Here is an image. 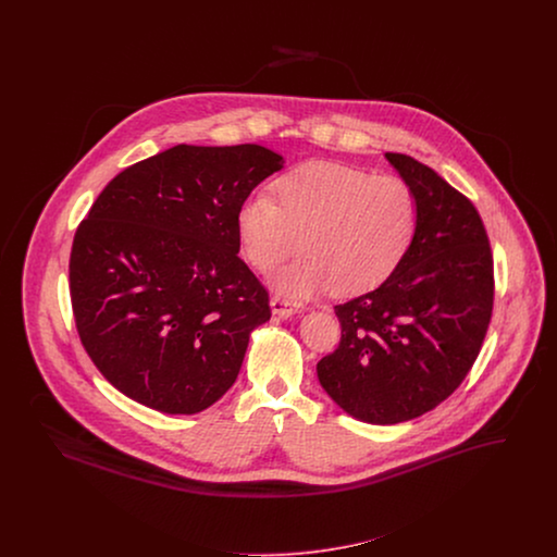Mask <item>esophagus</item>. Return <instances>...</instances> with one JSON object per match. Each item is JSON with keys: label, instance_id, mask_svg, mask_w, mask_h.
<instances>
[{"label": "esophagus", "instance_id": "34e87169", "mask_svg": "<svg viewBox=\"0 0 557 557\" xmlns=\"http://www.w3.org/2000/svg\"><path fill=\"white\" fill-rule=\"evenodd\" d=\"M269 305H271L273 315H277V318L286 319L296 315V313H302V307H300V305H292L290 300L280 298V296H273Z\"/></svg>", "mask_w": 557, "mask_h": 557}]
</instances>
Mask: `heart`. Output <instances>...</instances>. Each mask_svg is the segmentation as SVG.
I'll return each instance as SVG.
<instances>
[{
    "instance_id": "1",
    "label": "heart",
    "mask_w": 557,
    "mask_h": 557,
    "mask_svg": "<svg viewBox=\"0 0 557 557\" xmlns=\"http://www.w3.org/2000/svg\"><path fill=\"white\" fill-rule=\"evenodd\" d=\"M238 211V236L250 265L267 271L300 246L307 255L269 275L288 300L323 292L357 294L380 286L403 261L418 232V198L395 175L315 160Z\"/></svg>"
}]
</instances>
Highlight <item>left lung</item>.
Wrapping results in <instances>:
<instances>
[{"instance_id": "left-lung-1", "label": "left lung", "mask_w": 557, "mask_h": 557, "mask_svg": "<svg viewBox=\"0 0 557 557\" xmlns=\"http://www.w3.org/2000/svg\"><path fill=\"white\" fill-rule=\"evenodd\" d=\"M384 159L418 198V232L375 290L334 307L341 345L318 363L327 397L375 425L409 422L449 397L493 311V257L474 205L422 162Z\"/></svg>"}]
</instances>
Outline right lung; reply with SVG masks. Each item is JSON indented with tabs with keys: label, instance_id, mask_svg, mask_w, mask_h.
Wrapping results in <instances>:
<instances>
[{
	"label": "right lung",
	"instance_id": "add662e5",
	"mask_svg": "<svg viewBox=\"0 0 557 557\" xmlns=\"http://www.w3.org/2000/svg\"><path fill=\"white\" fill-rule=\"evenodd\" d=\"M284 169L263 146H186L135 162L96 198L71 250L81 343L108 382L171 416L238 377L269 296L238 257V211Z\"/></svg>",
	"mask_w": 557,
	"mask_h": 557
}]
</instances>
